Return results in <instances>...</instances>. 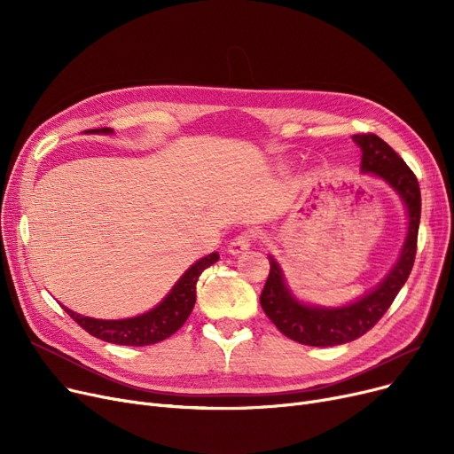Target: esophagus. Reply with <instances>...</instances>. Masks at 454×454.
Returning a JSON list of instances; mask_svg holds the SVG:
<instances>
[{
	"instance_id": "1",
	"label": "esophagus",
	"mask_w": 454,
	"mask_h": 454,
	"mask_svg": "<svg viewBox=\"0 0 454 454\" xmlns=\"http://www.w3.org/2000/svg\"><path fill=\"white\" fill-rule=\"evenodd\" d=\"M254 239H255V233L252 230L243 231L239 235H235L233 239L230 241V245H228V252L233 254V255L235 254H241V252H245V250H248L252 247Z\"/></svg>"
}]
</instances>
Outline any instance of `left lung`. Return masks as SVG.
Instances as JSON below:
<instances>
[{
  "label": "left lung",
  "instance_id": "left-lung-1",
  "mask_svg": "<svg viewBox=\"0 0 454 454\" xmlns=\"http://www.w3.org/2000/svg\"><path fill=\"white\" fill-rule=\"evenodd\" d=\"M353 141L363 151L361 171L388 182L407 206L409 233L397 263L387 278L361 300L344 307H317L298 301L285 283L278 261L269 255L270 272L259 296L261 307L285 337L305 346L327 348L363 337L388 311L414 267L421 215L418 178L403 158L379 136L355 134Z\"/></svg>",
  "mask_w": 454,
  "mask_h": 454
}]
</instances>
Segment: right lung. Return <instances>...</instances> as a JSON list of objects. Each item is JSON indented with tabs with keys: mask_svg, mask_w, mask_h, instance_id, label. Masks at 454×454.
Returning a JSON list of instances; mask_svg holds the SVG:
<instances>
[{
	"mask_svg": "<svg viewBox=\"0 0 454 454\" xmlns=\"http://www.w3.org/2000/svg\"><path fill=\"white\" fill-rule=\"evenodd\" d=\"M88 132L112 134L114 130L93 129ZM217 259H219L217 252L199 259L197 263L191 265L185 270V274L175 283L171 293L145 315L125 318V320H99V318L77 315L74 311H69L67 307H64V311L84 331H88L90 335H93L95 339H101L105 342L121 344V346H151V344L161 342L167 337H171L173 333H176L185 324L197 301L199 276L207 267H211Z\"/></svg>",
	"mask_w": 454,
	"mask_h": 454,
	"instance_id": "add662e5",
	"label": "right lung"
}]
</instances>
